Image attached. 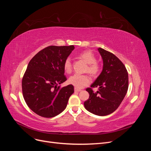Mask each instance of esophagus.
<instances>
[{
    "label": "esophagus",
    "instance_id": "34e87169",
    "mask_svg": "<svg viewBox=\"0 0 151 151\" xmlns=\"http://www.w3.org/2000/svg\"><path fill=\"white\" fill-rule=\"evenodd\" d=\"M74 91H76V92H79V91H81V89L75 88H74Z\"/></svg>",
    "mask_w": 151,
    "mask_h": 151
}]
</instances>
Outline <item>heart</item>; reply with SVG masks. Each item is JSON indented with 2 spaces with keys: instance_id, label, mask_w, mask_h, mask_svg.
Listing matches in <instances>:
<instances>
[{
  "instance_id": "obj_1",
  "label": "heart",
  "mask_w": 151,
  "mask_h": 151,
  "mask_svg": "<svg viewBox=\"0 0 151 151\" xmlns=\"http://www.w3.org/2000/svg\"><path fill=\"white\" fill-rule=\"evenodd\" d=\"M79 57L88 63L87 67V71L93 76L98 75L101 72V65L96 61V57L95 55L91 51L83 52L80 53ZM72 62L70 58H67L63 62V68L67 73H70L72 71ZM91 82V79L88 75H81L76 74L72 76L68 79V83L76 87V88H83L85 86L89 84Z\"/></svg>"
}]
</instances>
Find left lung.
Returning a JSON list of instances; mask_svg holds the SVG:
<instances>
[{
	"mask_svg": "<svg viewBox=\"0 0 151 151\" xmlns=\"http://www.w3.org/2000/svg\"><path fill=\"white\" fill-rule=\"evenodd\" d=\"M103 61L101 74L86 89L89 99L84 103V107L94 115L106 116L115 111L124 99L129 88V76L122 62L113 53L101 48H98ZM94 87L99 91L94 93Z\"/></svg>",
	"mask_w": 151,
	"mask_h": 151,
	"instance_id": "obj_1",
	"label": "left lung"
}]
</instances>
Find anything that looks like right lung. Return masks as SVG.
Listing matches in <instances>:
<instances>
[{"instance_id":"1","label":"right lung","mask_w":151,"mask_h":151,"mask_svg":"<svg viewBox=\"0 0 151 151\" xmlns=\"http://www.w3.org/2000/svg\"><path fill=\"white\" fill-rule=\"evenodd\" d=\"M74 49V45L49 46L29 61L22 79V94L28 107L39 116L58 115L74 93L72 84L62 88L58 86L67 80L63 62Z\"/></svg>"}]
</instances>
